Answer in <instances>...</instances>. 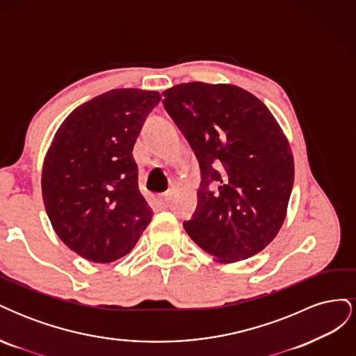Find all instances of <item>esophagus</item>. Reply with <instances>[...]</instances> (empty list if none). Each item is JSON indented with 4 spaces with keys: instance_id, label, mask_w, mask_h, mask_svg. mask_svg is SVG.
Returning <instances> with one entry per match:
<instances>
[{
    "instance_id": "obj_1",
    "label": "esophagus",
    "mask_w": 356,
    "mask_h": 356,
    "mask_svg": "<svg viewBox=\"0 0 356 356\" xmlns=\"http://www.w3.org/2000/svg\"><path fill=\"white\" fill-rule=\"evenodd\" d=\"M169 200H170V193H163V195L159 196V203L161 207H168Z\"/></svg>"
}]
</instances>
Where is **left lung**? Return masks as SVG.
<instances>
[{"label": "left lung", "mask_w": 356, "mask_h": 356, "mask_svg": "<svg viewBox=\"0 0 356 356\" xmlns=\"http://www.w3.org/2000/svg\"><path fill=\"white\" fill-rule=\"evenodd\" d=\"M163 96L200 166L197 208L186 232L220 263L263 251L282 227L294 182L282 129L238 86L182 83Z\"/></svg>", "instance_id": "8db88e82"}]
</instances>
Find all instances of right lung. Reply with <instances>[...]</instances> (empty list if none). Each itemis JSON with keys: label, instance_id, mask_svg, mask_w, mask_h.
Returning <instances> with one entry per match:
<instances>
[{"label": "right lung", "instance_id": "1", "mask_svg": "<svg viewBox=\"0 0 356 356\" xmlns=\"http://www.w3.org/2000/svg\"><path fill=\"white\" fill-rule=\"evenodd\" d=\"M159 92L114 89L77 106L42 165V200L70 250L93 263L132 251L153 211L138 187L132 149Z\"/></svg>", "mask_w": 356, "mask_h": 356}]
</instances>
